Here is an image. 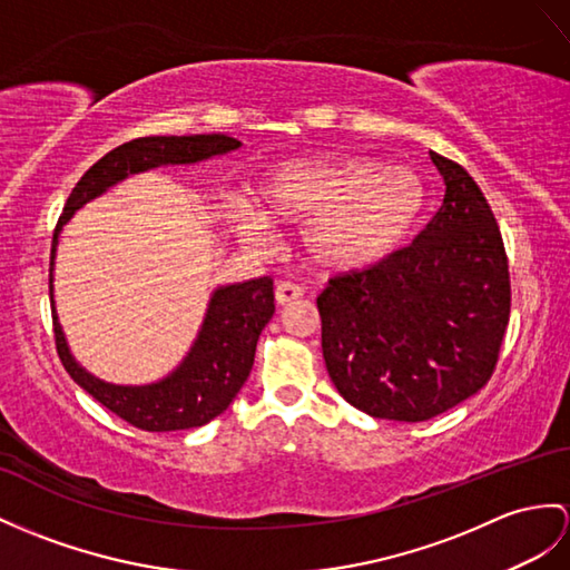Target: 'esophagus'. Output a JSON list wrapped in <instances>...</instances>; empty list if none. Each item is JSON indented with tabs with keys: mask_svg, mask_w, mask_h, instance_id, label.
Returning a JSON list of instances; mask_svg holds the SVG:
<instances>
[{
	"mask_svg": "<svg viewBox=\"0 0 570 570\" xmlns=\"http://www.w3.org/2000/svg\"><path fill=\"white\" fill-rule=\"evenodd\" d=\"M304 295V289L299 287V285H295V283H281L275 287V302L277 304H289V302H295V299H299Z\"/></svg>",
	"mask_w": 570,
	"mask_h": 570,
	"instance_id": "esophagus-1",
	"label": "esophagus"
}]
</instances>
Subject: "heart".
Instances as JSON below:
<instances>
[{
	"label": "heart",
	"instance_id": "b5f03b06",
	"mask_svg": "<svg viewBox=\"0 0 570 570\" xmlns=\"http://www.w3.org/2000/svg\"><path fill=\"white\" fill-rule=\"evenodd\" d=\"M425 205L421 178L406 166L365 157L299 159L273 166L254 205L237 203L232 222L244 239L266 244L271 225L299 227L302 254L324 273H355L404 242Z\"/></svg>",
	"mask_w": 570,
	"mask_h": 570
}]
</instances>
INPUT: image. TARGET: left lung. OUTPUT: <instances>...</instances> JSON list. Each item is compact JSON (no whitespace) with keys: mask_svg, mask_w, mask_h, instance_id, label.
<instances>
[{"mask_svg":"<svg viewBox=\"0 0 570 570\" xmlns=\"http://www.w3.org/2000/svg\"><path fill=\"white\" fill-rule=\"evenodd\" d=\"M445 200L413 239L316 297L331 382L372 419L419 423L491 380L510 318L501 229L476 180L430 151Z\"/></svg>","mask_w":570,"mask_h":570,"instance_id":"obj_1","label":"left lung"}]
</instances>
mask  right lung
Masks as SVG:
<instances>
[{
	"label": "right lung",
	"instance_id": "add662e5",
	"mask_svg": "<svg viewBox=\"0 0 570 570\" xmlns=\"http://www.w3.org/2000/svg\"><path fill=\"white\" fill-rule=\"evenodd\" d=\"M237 147H242V142L234 140V137L213 132L184 137H137V140L110 149L106 157H101L79 178V184L72 188L65 203L58 227H55L50 252V302L52 261L60 229L81 205L99 198L101 193L116 186L118 180L128 178L130 174L169 164H196L217 155H227V151ZM273 299V281L268 275L256 277V281L217 287L210 304H207L198 338L193 343L190 353L184 357V363L169 377L145 386L108 384L94 377L85 367H79L67 348L52 302L55 345H58V355L69 377L125 423L147 430V433L200 428L210 423L222 411H227L234 396L244 386L248 372L254 367L261 331L266 328L275 312Z\"/></svg>",
	"mask_w": 570,
	"mask_h": 570
}]
</instances>
